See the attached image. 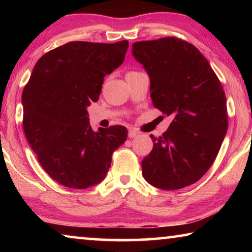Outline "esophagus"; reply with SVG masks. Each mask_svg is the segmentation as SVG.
Segmentation results:
<instances>
[{
    "mask_svg": "<svg viewBox=\"0 0 252 252\" xmlns=\"http://www.w3.org/2000/svg\"><path fill=\"white\" fill-rule=\"evenodd\" d=\"M136 135H138V131L134 130V129L129 130V138H135Z\"/></svg>",
    "mask_w": 252,
    "mask_h": 252,
    "instance_id": "1",
    "label": "esophagus"
}]
</instances>
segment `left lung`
<instances>
[{"label":"left lung","mask_w":252,"mask_h":252,"mask_svg":"<svg viewBox=\"0 0 252 252\" xmlns=\"http://www.w3.org/2000/svg\"><path fill=\"white\" fill-rule=\"evenodd\" d=\"M132 54L150 76L155 108L172 116L152 151L142 160L151 186L178 190L201 179L228 130L225 94L208 60L189 42L174 36L135 42Z\"/></svg>","instance_id":"1"}]
</instances>
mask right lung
I'll return each mask as SVG.
<instances>
[{"instance_id":"add662e5","label":"right lung","mask_w":252,"mask_h":252,"mask_svg":"<svg viewBox=\"0 0 252 252\" xmlns=\"http://www.w3.org/2000/svg\"><path fill=\"white\" fill-rule=\"evenodd\" d=\"M129 46L73 41L39 59L22 93L23 130L49 176L72 189L100 183L112 153L125 143L123 126H89L87 108L99 100L104 76L122 64Z\"/></svg>"}]
</instances>
